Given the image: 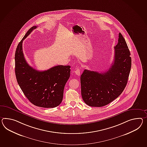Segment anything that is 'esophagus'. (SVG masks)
Segmentation results:
<instances>
[{
  "mask_svg": "<svg viewBox=\"0 0 147 147\" xmlns=\"http://www.w3.org/2000/svg\"><path fill=\"white\" fill-rule=\"evenodd\" d=\"M75 74L76 75L80 76V69L79 68H77L75 69V71H74Z\"/></svg>",
  "mask_w": 147,
  "mask_h": 147,
  "instance_id": "obj_1",
  "label": "esophagus"
}]
</instances>
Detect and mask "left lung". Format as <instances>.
I'll return each instance as SVG.
<instances>
[{"mask_svg": "<svg viewBox=\"0 0 147 147\" xmlns=\"http://www.w3.org/2000/svg\"><path fill=\"white\" fill-rule=\"evenodd\" d=\"M114 49V62L107 71L99 73L84 69L81 75V95L89 106L107 105L116 99L125 88L131 68V57L121 33Z\"/></svg>", "mask_w": 147, "mask_h": 147, "instance_id": "obj_1", "label": "left lung"}]
</instances>
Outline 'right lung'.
<instances>
[{
	"mask_svg": "<svg viewBox=\"0 0 147 147\" xmlns=\"http://www.w3.org/2000/svg\"><path fill=\"white\" fill-rule=\"evenodd\" d=\"M36 28L34 26L29 29L16 48V78L23 92L32 104L40 107H56L63 100L65 86L70 76L71 67L58 65L39 71L28 64L23 53L22 43Z\"/></svg>",
	"mask_w": 147,
	"mask_h": 147,
	"instance_id": "right-lung-1",
	"label": "right lung"
}]
</instances>
